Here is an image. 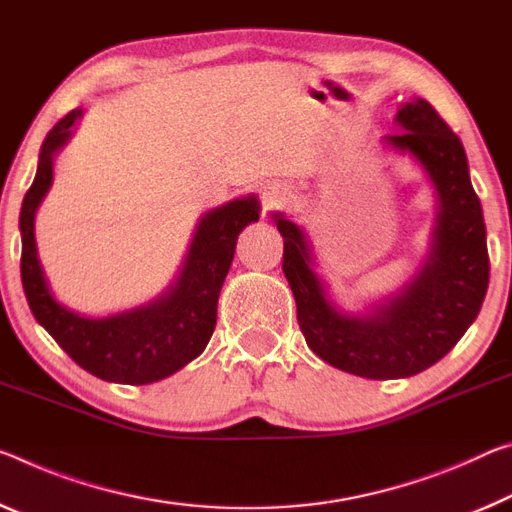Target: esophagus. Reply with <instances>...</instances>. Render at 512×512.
<instances>
[{
    "label": "esophagus",
    "mask_w": 512,
    "mask_h": 512,
    "mask_svg": "<svg viewBox=\"0 0 512 512\" xmlns=\"http://www.w3.org/2000/svg\"><path fill=\"white\" fill-rule=\"evenodd\" d=\"M259 198H262L264 212H271V209H275L282 200H285V189H282L280 184H266L262 186V191H259Z\"/></svg>",
    "instance_id": "esophagus-1"
}]
</instances>
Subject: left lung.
Here are the masks:
<instances>
[{"label": "left lung", "instance_id": "1", "mask_svg": "<svg viewBox=\"0 0 512 512\" xmlns=\"http://www.w3.org/2000/svg\"><path fill=\"white\" fill-rule=\"evenodd\" d=\"M394 123L403 132L383 136V143L412 154L437 193L431 253L401 291L364 314L342 312L314 271L303 227L273 214L285 237L282 271L307 346L332 367L371 380L408 378L440 362L481 312L490 280L483 209L460 139L419 97L401 102Z\"/></svg>", "mask_w": 512, "mask_h": 512}]
</instances>
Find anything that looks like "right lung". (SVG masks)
<instances>
[{"label": "right lung", "mask_w": 512, "mask_h": 512, "mask_svg": "<svg viewBox=\"0 0 512 512\" xmlns=\"http://www.w3.org/2000/svg\"><path fill=\"white\" fill-rule=\"evenodd\" d=\"M84 116L75 109L56 123L40 148L34 184L20 209L22 287L36 321L54 342L93 376L123 385H148L180 371L205 351L216 328V305L230 271L237 237L259 218L255 196L225 202L198 221L177 280L164 294L134 310L91 319L52 296L36 248V209L50 191L54 154L70 141Z\"/></svg>", "instance_id": "1"}]
</instances>
